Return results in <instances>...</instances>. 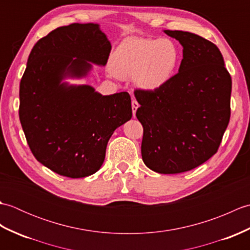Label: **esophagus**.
<instances>
[{"mask_svg": "<svg viewBox=\"0 0 250 250\" xmlns=\"http://www.w3.org/2000/svg\"><path fill=\"white\" fill-rule=\"evenodd\" d=\"M139 103H137L136 100H132V111H133V116L135 117V114H136V110L137 108H139Z\"/></svg>", "mask_w": 250, "mask_h": 250, "instance_id": "obj_1", "label": "esophagus"}]
</instances>
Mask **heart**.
<instances>
[{"mask_svg": "<svg viewBox=\"0 0 250 250\" xmlns=\"http://www.w3.org/2000/svg\"><path fill=\"white\" fill-rule=\"evenodd\" d=\"M177 45L169 39H129L111 58V71L122 79L134 78L145 91H156L172 81L179 64Z\"/></svg>", "mask_w": 250, "mask_h": 250, "instance_id": "heart-1", "label": "heart"}]
</instances>
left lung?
Instances as JSON below:
<instances>
[{
    "instance_id": "1",
    "label": "left lung",
    "mask_w": 250,
    "mask_h": 250,
    "mask_svg": "<svg viewBox=\"0 0 250 250\" xmlns=\"http://www.w3.org/2000/svg\"><path fill=\"white\" fill-rule=\"evenodd\" d=\"M183 46L172 81L156 91L135 90L144 128L142 158L160 174L190 171L218 150L230 120L232 81L218 47L194 33L164 30Z\"/></svg>"
}]
</instances>
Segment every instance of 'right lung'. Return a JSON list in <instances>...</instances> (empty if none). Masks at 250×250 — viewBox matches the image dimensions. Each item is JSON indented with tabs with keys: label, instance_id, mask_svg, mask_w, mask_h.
<instances>
[{
	"label": "right lung",
	"instance_id": "add662e5",
	"mask_svg": "<svg viewBox=\"0 0 250 250\" xmlns=\"http://www.w3.org/2000/svg\"><path fill=\"white\" fill-rule=\"evenodd\" d=\"M110 42L99 23L61 26L32 48L20 82L19 118L36 160L62 176L98 172L114 131L132 118L128 92L103 95L86 78L105 66Z\"/></svg>",
	"mask_w": 250,
	"mask_h": 250
}]
</instances>
